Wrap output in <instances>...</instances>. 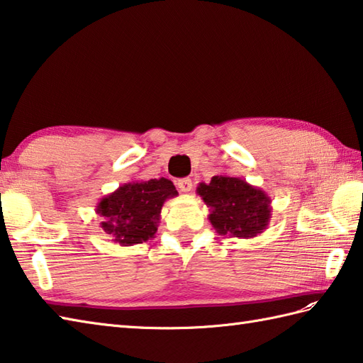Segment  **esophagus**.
Listing matches in <instances>:
<instances>
[{"label": "esophagus", "mask_w": 363, "mask_h": 363, "mask_svg": "<svg viewBox=\"0 0 363 363\" xmlns=\"http://www.w3.org/2000/svg\"><path fill=\"white\" fill-rule=\"evenodd\" d=\"M177 189L184 191V194H189L194 189V184H191V179H189V177H182V179L177 181Z\"/></svg>", "instance_id": "obj_1"}]
</instances>
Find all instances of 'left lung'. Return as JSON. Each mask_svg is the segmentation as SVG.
<instances>
[{
  "label": "left lung",
  "instance_id": "left-lung-1",
  "mask_svg": "<svg viewBox=\"0 0 363 363\" xmlns=\"http://www.w3.org/2000/svg\"><path fill=\"white\" fill-rule=\"evenodd\" d=\"M196 194L209 207V221L220 235L257 237L272 220V198L242 177L217 174L209 184L199 182Z\"/></svg>",
  "mask_w": 363,
  "mask_h": 363
}]
</instances>
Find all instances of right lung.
Returning a JSON list of instances; mask_svg holds the SVG:
<instances>
[{
    "mask_svg": "<svg viewBox=\"0 0 363 363\" xmlns=\"http://www.w3.org/2000/svg\"><path fill=\"white\" fill-rule=\"evenodd\" d=\"M174 196L177 190L165 177L130 181L99 199L95 212L101 217L99 226L112 237V242L133 246L154 238L162 206Z\"/></svg>",
    "mask_w": 363,
    "mask_h": 363,
    "instance_id": "add662e5",
    "label": "right lung"
}]
</instances>
